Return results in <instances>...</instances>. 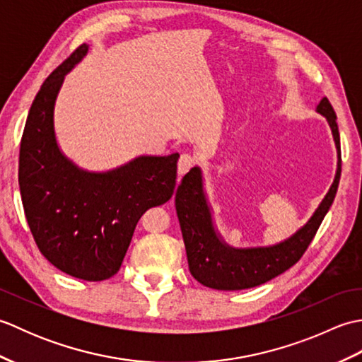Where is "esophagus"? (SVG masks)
<instances>
[{"mask_svg": "<svg viewBox=\"0 0 362 362\" xmlns=\"http://www.w3.org/2000/svg\"><path fill=\"white\" fill-rule=\"evenodd\" d=\"M194 163L196 161L193 156H189V153H182L179 158V163H177V171H179L180 175H183L194 166Z\"/></svg>", "mask_w": 362, "mask_h": 362, "instance_id": "obj_1", "label": "esophagus"}]
</instances>
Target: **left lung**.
I'll list each match as a JSON object with an SVG mask.
<instances>
[{
  "label": "left lung",
  "mask_w": 362,
  "mask_h": 362,
  "mask_svg": "<svg viewBox=\"0 0 362 362\" xmlns=\"http://www.w3.org/2000/svg\"><path fill=\"white\" fill-rule=\"evenodd\" d=\"M332 129L337 163L332 187L311 218L286 240L271 245L233 247L216 227L213 209L205 191L204 173L199 166L183 175L175 191V211L179 216L191 275L204 286L219 291L249 289L275 279L294 266L316 235L320 222L332 206L341 179V141L336 113L327 98L316 105Z\"/></svg>",
  "instance_id": "8db88e82"
}]
</instances>
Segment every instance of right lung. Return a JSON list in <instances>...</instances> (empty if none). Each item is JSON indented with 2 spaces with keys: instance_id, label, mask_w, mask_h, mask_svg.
<instances>
[{
  "instance_id": "add662e5",
  "label": "right lung",
  "mask_w": 362,
  "mask_h": 362,
  "mask_svg": "<svg viewBox=\"0 0 362 362\" xmlns=\"http://www.w3.org/2000/svg\"><path fill=\"white\" fill-rule=\"evenodd\" d=\"M82 45L38 91L20 146L18 183L30 232L60 271L101 281L119 271L141 214L174 193L179 153L138 156L107 171H88L60 149L54 110L65 76L88 54Z\"/></svg>"
}]
</instances>
